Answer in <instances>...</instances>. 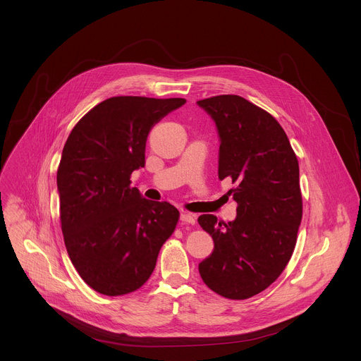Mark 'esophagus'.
I'll return each instance as SVG.
<instances>
[{
	"mask_svg": "<svg viewBox=\"0 0 361 361\" xmlns=\"http://www.w3.org/2000/svg\"><path fill=\"white\" fill-rule=\"evenodd\" d=\"M180 220L187 224H195V216L191 213H187V212L180 213Z\"/></svg>",
	"mask_w": 361,
	"mask_h": 361,
	"instance_id": "1",
	"label": "esophagus"
}]
</instances>
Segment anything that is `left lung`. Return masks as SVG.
<instances>
[{
	"mask_svg": "<svg viewBox=\"0 0 361 361\" xmlns=\"http://www.w3.org/2000/svg\"><path fill=\"white\" fill-rule=\"evenodd\" d=\"M197 104L216 123L219 178L233 180L227 194L237 202L233 221L198 217L214 241L198 271L217 294L250 298L279 279L294 251L302 216L298 161L277 120L245 98L217 95Z\"/></svg>",
	"mask_w": 361,
	"mask_h": 361,
	"instance_id": "8db88e82",
	"label": "left lung"
}]
</instances>
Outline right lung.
<instances>
[{
	"label": "right lung",
	"mask_w": 361,
	"mask_h": 361,
	"mask_svg": "<svg viewBox=\"0 0 361 361\" xmlns=\"http://www.w3.org/2000/svg\"><path fill=\"white\" fill-rule=\"evenodd\" d=\"M184 98L111 97L73 128L57 171L64 243L81 279L104 295L140 288L180 213L145 200L131 173L145 164L148 133Z\"/></svg>",
	"instance_id": "1"
}]
</instances>
